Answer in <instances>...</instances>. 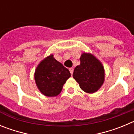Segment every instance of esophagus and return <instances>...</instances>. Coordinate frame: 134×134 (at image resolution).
Returning <instances> with one entry per match:
<instances>
[{
  "instance_id": "1",
  "label": "esophagus",
  "mask_w": 134,
  "mask_h": 134,
  "mask_svg": "<svg viewBox=\"0 0 134 134\" xmlns=\"http://www.w3.org/2000/svg\"><path fill=\"white\" fill-rule=\"evenodd\" d=\"M69 70H70V72L71 75H72L73 72H74V68H69Z\"/></svg>"
}]
</instances>
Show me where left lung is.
Instances as JSON below:
<instances>
[{
    "instance_id": "obj_1",
    "label": "left lung",
    "mask_w": 134,
    "mask_h": 134,
    "mask_svg": "<svg viewBox=\"0 0 134 134\" xmlns=\"http://www.w3.org/2000/svg\"><path fill=\"white\" fill-rule=\"evenodd\" d=\"M80 64L76 66L73 78L85 93H94L99 91L105 81V69L102 63L91 53H82Z\"/></svg>"
}]
</instances>
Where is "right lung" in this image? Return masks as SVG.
<instances>
[{"mask_svg":"<svg viewBox=\"0 0 134 134\" xmlns=\"http://www.w3.org/2000/svg\"><path fill=\"white\" fill-rule=\"evenodd\" d=\"M69 70L50 54L40 62L34 73L35 84L46 97H56L61 93L66 80L70 77Z\"/></svg>","mask_w":134,"mask_h":134,"instance_id":"right-lung-1","label":"right lung"}]
</instances>
